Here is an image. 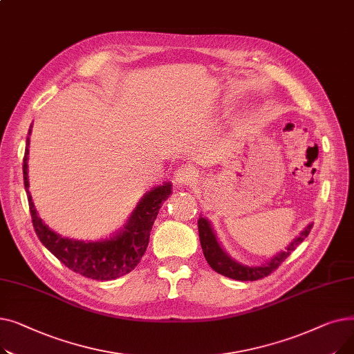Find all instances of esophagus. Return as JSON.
<instances>
[{"mask_svg":"<svg viewBox=\"0 0 354 354\" xmlns=\"http://www.w3.org/2000/svg\"><path fill=\"white\" fill-rule=\"evenodd\" d=\"M196 171L192 166H179L178 169L174 174L175 182L179 185V187H188L195 179H196Z\"/></svg>","mask_w":354,"mask_h":354,"instance_id":"34e87169","label":"esophagus"}]
</instances>
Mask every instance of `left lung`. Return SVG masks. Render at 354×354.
I'll return each instance as SVG.
<instances>
[{
    "label": "left lung",
    "mask_w": 354,
    "mask_h": 354,
    "mask_svg": "<svg viewBox=\"0 0 354 354\" xmlns=\"http://www.w3.org/2000/svg\"><path fill=\"white\" fill-rule=\"evenodd\" d=\"M311 228H313V224H308L301 231V234L299 236L291 241V244L286 248V251L278 252L271 259H268L267 263H264L261 266H244V264L235 261L234 258H231L224 251V248H222V245L219 244V241L215 235V231L211 225V222L202 215L198 219L201 247H202L203 255H205V259L208 261V264L218 274H222V275L232 278V280H238V281H255V280H259V278H264V277L270 275L275 268L280 267V264L297 247L303 243V241L307 238V235L310 234Z\"/></svg>",
    "instance_id": "left-lung-1"
}]
</instances>
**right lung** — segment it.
I'll return each instance as SVG.
<instances>
[{
  "instance_id": "1",
  "label": "right lung",
  "mask_w": 354,
  "mask_h": 354,
  "mask_svg": "<svg viewBox=\"0 0 354 354\" xmlns=\"http://www.w3.org/2000/svg\"><path fill=\"white\" fill-rule=\"evenodd\" d=\"M31 127L32 126H30L28 138L26 140L23 174L32 225L41 244L71 271L91 278V280H115V278L135 270L147 248L149 236H151L153 222L162 203L172 194V182H163L147 191L138 202L123 228L113 235L97 241L62 236L44 224L34 207L28 191V147Z\"/></svg>"
}]
</instances>
